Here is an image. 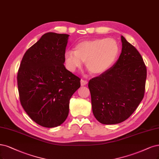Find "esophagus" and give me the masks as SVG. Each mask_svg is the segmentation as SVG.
<instances>
[{"instance_id":"1","label":"esophagus","mask_w":159,"mask_h":159,"mask_svg":"<svg viewBox=\"0 0 159 159\" xmlns=\"http://www.w3.org/2000/svg\"><path fill=\"white\" fill-rule=\"evenodd\" d=\"M80 82H81V85L82 86H84V85H85L87 83H88V81H87V80H81Z\"/></svg>"}]
</instances>
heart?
I'll return each mask as SVG.
<instances>
[{
    "instance_id": "b5f03b06",
    "label": "heart",
    "mask_w": 159,
    "mask_h": 159,
    "mask_svg": "<svg viewBox=\"0 0 159 159\" xmlns=\"http://www.w3.org/2000/svg\"><path fill=\"white\" fill-rule=\"evenodd\" d=\"M120 47L112 38H99L83 41L76 45L75 51L66 50L64 58L66 68L75 72L80 68L83 61L91 73L100 75L110 68L118 56Z\"/></svg>"
}]
</instances>
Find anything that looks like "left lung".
I'll return each instance as SVG.
<instances>
[{
  "label": "left lung",
  "mask_w": 159,
  "mask_h": 159,
  "mask_svg": "<svg viewBox=\"0 0 159 159\" xmlns=\"http://www.w3.org/2000/svg\"><path fill=\"white\" fill-rule=\"evenodd\" d=\"M121 41L122 52L116 62L88 84L93 113L103 124L124 122L144 97L147 69L143 58L122 35Z\"/></svg>",
  "instance_id": "obj_1"
}]
</instances>
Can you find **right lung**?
I'll list each match as a JSON object with an SVG mask.
<instances>
[{
	"mask_svg": "<svg viewBox=\"0 0 159 159\" xmlns=\"http://www.w3.org/2000/svg\"><path fill=\"white\" fill-rule=\"evenodd\" d=\"M69 35L48 32L27 50L18 73L21 105L32 120L54 128L67 118L80 79L64 66Z\"/></svg>",
	"mask_w": 159,
	"mask_h": 159,
	"instance_id": "obj_1",
	"label": "right lung"
}]
</instances>
